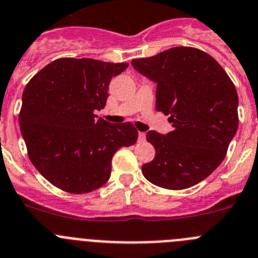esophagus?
I'll use <instances>...</instances> for the list:
<instances>
[{
	"label": "esophagus",
	"mask_w": 258,
	"mask_h": 258,
	"mask_svg": "<svg viewBox=\"0 0 258 258\" xmlns=\"http://www.w3.org/2000/svg\"><path fill=\"white\" fill-rule=\"evenodd\" d=\"M139 141H140V143L145 141V134H144V132H139Z\"/></svg>",
	"instance_id": "1"
}]
</instances>
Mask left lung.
Returning <instances> with one entry per match:
<instances>
[{
    "mask_svg": "<svg viewBox=\"0 0 258 258\" xmlns=\"http://www.w3.org/2000/svg\"><path fill=\"white\" fill-rule=\"evenodd\" d=\"M157 83L155 109L169 115L173 130L149 131L155 157L143 175L157 186L187 189L224 161L238 130V94L226 72L207 52L194 47L168 48L131 61Z\"/></svg>",
    "mask_w": 258,
    "mask_h": 258,
    "instance_id": "8db88e82",
    "label": "left lung"
}]
</instances>
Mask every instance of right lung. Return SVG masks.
<instances>
[{"label": "right lung", "mask_w": 258, "mask_h": 258, "mask_svg": "<svg viewBox=\"0 0 258 258\" xmlns=\"http://www.w3.org/2000/svg\"><path fill=\"white\" fill-rule=\"evenodd\" d=\"M128 62L61 57L33 76L23 92L19 124L28 155L54 186L85 194L110 177L112 158L134 145L138 130L97 119L108 87Z\"/></svg>", "instance_id": "right-lung-1"}]
</instances>
